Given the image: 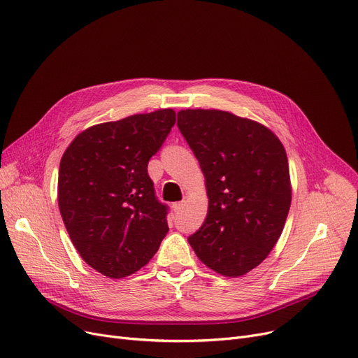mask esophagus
<instances>
[{"label":"esophagus","mask_w":358,"mask_h":358,"mask_svg":"<svg viewBox=\"0 0 358 358\" xmlns=\"http://www.w3.org/2000/svg\"><path fill=\"white\" fill-rule=\"evenodd\" d=\"M184 206H185V201H178V203L174 204V210L176 212H181L184 209Z\"/></svg>","instance_id":"obj_1"}]
</instances>
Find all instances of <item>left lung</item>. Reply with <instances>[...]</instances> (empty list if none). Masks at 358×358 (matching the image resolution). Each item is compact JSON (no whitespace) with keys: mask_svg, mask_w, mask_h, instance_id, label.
Segmentation results:
<instances>
[{"mask_svg":"<svg viewBox=\"0 0 358 358\" xmlns=\"http://www.w3.org/2000/svg\"><path fill=\"white\" fill-rule=\"evenodd\" d=\"M177 124L209 197L190 245L215 273L241 277L268 257L283 232L292 203L286 149L271 129L229 111L180 110Z\"/></svg>","mask_w":358,"mask_h":358,"instance_id":"8db88e82","label":"left lung"}]
</instances>
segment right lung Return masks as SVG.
<instances>
[{"label":"right lung","mask_w":358,"mask_h":358,"mask_svg":"<svg viewBox=\"0 0 358 358\" xmlns=\"http://www.w3.org/2000/svg\"><path fill=\"white\" fill-rule=\"evenodd\" d=\"M174 123L176 111L161 108L94 124L62 155L58 204L65 228L87 264L108 278L146 266L168 232L148 162Z\"/></svg>","instance_id":"add662e5"}]
</instances>
